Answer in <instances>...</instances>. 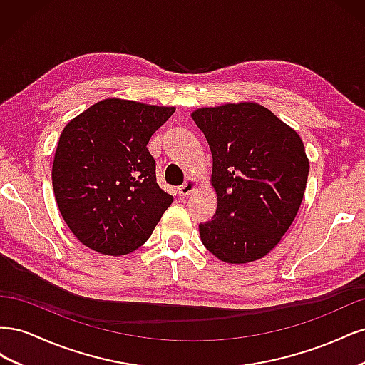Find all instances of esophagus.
Instances as JSON below:
<instances>
[{
    "instance_id": "1",
    "label": "esophagus",
    "mask_w": 365,
    "mask_h": 365,
    "mask_svg": "<svg viewBox=\"0 0 365 365\" xmlns=\"http://www.w3.org/2000/svg\"><path fill=\"white\" fill-rule=\"evenodd\" d=\"M197 187V181L195 180V178H189L187 180L180 189H178V193L181 195V196H189L192 192H195V189Z\"/></svg>"
}]
</instances>
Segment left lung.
Returning a JSON list of instances; mask_svg holds the SVG:
<instances>
[{
	"label": "left lung",
	"mask_w": 365,
	"mask_h": 365,
	"mask_svg": "<svg viewBox=\"0 0 365 365\" xmlns=\"http://www.w3.org/2000/svg\"><path fill=\"white\" fill-rule=\"evenodd\" d=\"M192 118L213 155L217 208L200 224L204 247L227 263L262 259L288 231L309 173L297 132L259 103L200 108Z\"/></svg>",
	"instance_id": "8db88e82"
}]
</instances>
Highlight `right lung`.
Masks as SVG:
<instances>
[{"label":"right lung","mask_w":365,"mask_h":365,"mask_svg":"<svg viewBox=\"0 0 365 365\" xmlns=\"http://www.w3.org/2000/svg\"><path fill=\"white\" fill-rule=\"evenodd\" d=\"M173 113V106L105 98L63 128L53 190L65 224L85 247L123 256L150 237L173 196L160 189L148 143Z\"/></svg>","instance_id":"right-lung-1"}]
</instances>
